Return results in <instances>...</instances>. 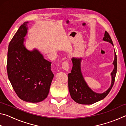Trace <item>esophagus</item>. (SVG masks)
<instances>
[{"instance_id": "1", "label": "esophagus", "mask_w": 126, "mask_h": 126, "mask_svg": "<svg viewBox=\"0 0 126 126\" xmlns=\"http://www.w3.org/2000/svg\"><path fill=\"white\" fill-rule=\"evenodd\" d=\"M62 68L65 71H68V69H69V63H68V62L67 61L63 62L62 63Z\"/></svg>"}]
</instances>
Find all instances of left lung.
<instances>
[{
  "label": "left lung",
  "instance_id": "left-lung-1",
  "mask_svg": "<svg viewBox=\"0 0 126 126\" xmlns=\"http://www.w3.org/2000/svg\"><path fill=\"white\" fill-rule=\"evenodd\" d=\"M103 39L104 41L110 43L113 46L111 38L107 32H105ZM72 61L73 63L72 69L71 73L68 74V89L72 98L77 103L82 104H92L104 98L111 90L115 81L117 67L116 52L114 53V59L113 63L114 68L111 73V86L107 91L101 94L94 92L87 86L81 73V58H73Z\"/></svg>",
  "mask_w": 126,
  "mask_h": 126
}]
</instances>
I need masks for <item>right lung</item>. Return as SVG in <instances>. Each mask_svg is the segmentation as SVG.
Here are the masks:
<instances>
[{"mask_svg": "<svg viewBox=\"0 0 126 126\" xmlns=\"http://www.w3.org/2000/svg\"><path fill=\"white\" fill-rule=\"evenodd\" d=\"M27 23L21 25L9 43L7 73L19 98L38 103L47 97L54 74L51 71L50 62L44 59L38 50L29 51L24 47Z\"/></svg>", "mask_w": 126, "mask_h": 126, "instance_id": "right-lung-1", "label": "right lung"}]
</instances>
